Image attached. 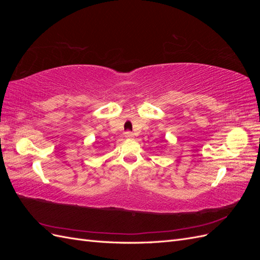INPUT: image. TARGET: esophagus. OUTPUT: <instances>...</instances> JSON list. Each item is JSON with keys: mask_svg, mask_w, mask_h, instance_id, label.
Returning a JSON list of instances; mask_svg holds the SVG:
<instances>
[{"mask_svg": "<svg viewBox=\"0 0 260 260\" xmlns=\"http://www.w3.org/2000/svg\"><path fill=\"white\" fill-rule=\"evenodd\" d=\"M133 133L132 132H130V131H127L124 133V138H127V139H133Z\"/></svg>", "mask_w": 260, "mask_h": 260, "instance_id": "34e87169", "label": "esophagus"}]
</instances>
